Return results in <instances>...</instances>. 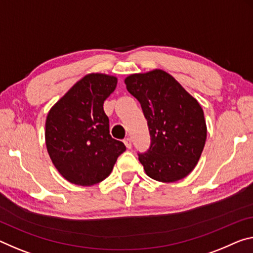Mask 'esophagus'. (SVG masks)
Returning a JSON list of instances; mask_svg holds the SVG:
<instances>
[{
	"label": "esophagus",
	"instance_id": "1",
	"mask_svg": "<svg viewBox=\"0 0 253 253\" xmlns=\"http://www.w3.org/2000/svg\"><path fill=\"white\" fill-rule=\"evenodd\" d=\"M124 144H125V146L127 148H131V139L130 138H125L124 139Z\"/></svg>",
	"mask_w": 253,
	"mask_h": 253
}]
</instances>
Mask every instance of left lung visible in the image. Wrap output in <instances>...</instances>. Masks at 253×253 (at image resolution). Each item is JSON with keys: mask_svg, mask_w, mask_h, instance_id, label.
I'll use <instances>...</instances> for the list:
<instances>
[{"mask_svg": "<svg viewBox=\"0 0 253 253\" xmlns=\"http://www.w3.org/2000/svg\"><path fill=\"white\" fill-rule=\"evenodd\" d=\"M125 84L141 103L150 129V148L138 153L145 173L161 182L187 177L197 166L207 137L199 102L162 70L131 74Z\"/></svg>", "mask_w": 253, "mask_h": 253, "instance_id": "8db88e82", "label": "left lung"}]
</instances>
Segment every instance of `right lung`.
<instances>
[{
    "label": "right lung",
    "mask_w": 253,
    "mask_h": 253,
    "mask_svg": "<svg viewBox=\"0 0 253 253\" xmlns=\"http://www.w3.org/2000/svg\"><path fill=\"white\" fill-rule=\"evenodd\" d=\"M117 78L91 73L76 82L51 107L46 119L48 154L67 181L79 186L101 182L111 173L123 142L109 134L103 102L115 91Z\"/></svg>",
    "instance_id": "obj_1"
}]
</instances>
